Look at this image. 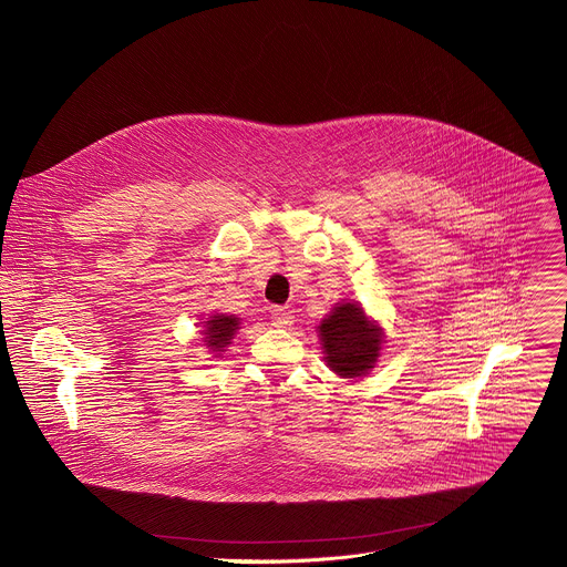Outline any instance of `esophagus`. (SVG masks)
<instances>
[{
	"label": "esophagus",
	"mask_w": 567,
	"mask_h": 567,
	"mask_svg": "<svg viewBox=\"0 0 567 567\" xmlns=\"http://www.w3.org/2000/svg\"><path fill=\"white\" fill-rule=\"evenodd\" d=\"M271 322L276 328H289L293 322V313L287 307H274L271 309Z\"/></svg>",
	"instance_id": "34e87169"
}]
</instances>
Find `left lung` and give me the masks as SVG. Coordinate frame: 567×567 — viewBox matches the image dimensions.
Masks as SVG:
<instances>
[{
    "label": "left lung",
    "mask_w": 567,
    "mask_h": 567,
    "mask_svg": "<svg viewBox=\"0 0 567 567\" xmlns=\"http://www.w3.org/2000/svg\"><path fill=\"white\" fill-rule=\"evenodd\" d=\"M318 339L330 370L343 379L365 377L381 352L383 332L359 302H341L318 326Z\"/></svg>",
    "instance_id": "1"
}]
</instances>
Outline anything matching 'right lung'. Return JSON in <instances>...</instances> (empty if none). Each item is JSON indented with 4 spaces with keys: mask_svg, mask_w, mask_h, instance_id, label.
<instances>
[{
    "mask_svg": "<svg viewBox=\"0 0 567 567\" xmlns=\"http://www.w3.org/2000/svg\"><path fill=\"white\" fill-rule=\"evenodd\" d=\"M239 330V318L226 313H213L204 326V343L210 352H224L230 346V339Z\"/></svg>",
    "mask_w": 567,
    "mask_h": 567,
    "instance_id": "right-lung-1",
    "label": "right lung"
}]
</instances>
